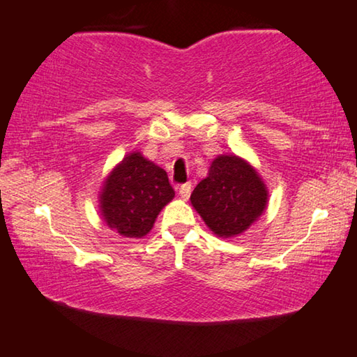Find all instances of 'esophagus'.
<instances>
[{"label": "esophagus", "instance_id": "esophagus-1", "mask_svg": "<svg viewBox=\"0 0 357 357\" xmlns=\"http://www.w3.org/2000/svg\"><path fill=\"white\" fill-rule=\"evenodd\" d=\"M189 195H190V184L188 183V184L179 185V197H181V199L188 200Z\"/></svg>", "mask_w": 357, "mask_h": 357}]
</instances>
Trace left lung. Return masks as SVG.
<instances>
[{
  "instance_id": "1",
  "label": "left lung",
  "mask_w": 357,
  "mask_h": 357,
  "mask_svg": "<svg viewBox=\"0 0 357 357\" xmlns=\"http://www.w3.org/2000/svg\"><path fill=\"white\" fill-rule=\"evenodd\" d=\"M269 190L247 160L218 155L208 176L197 184L190 204L218 237L231 238L245 232L268 208Z\"/></svg>"
}]
</instances>
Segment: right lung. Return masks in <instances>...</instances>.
<instances>
[{"label": "right lung", "mask_w": 357, "mask_h": 357, "mask_svg": "<svg viewBox=\"0 0 357 357\" xmlns=\"http://www.w3.org/2000/svg\"><path fill=\"white\" fill-rule=\"evenodd\" d=\"M173 197L167 172L136 151L125 155L104 179L100 216L120 236L141 238L151 232L158 213Z\"/></svg>", "instance_id": "add662e5"}]
</instances>
